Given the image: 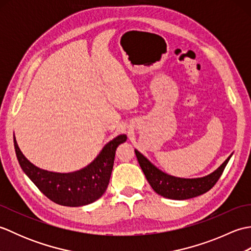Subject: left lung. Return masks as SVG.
Instances as JSON below:
<instances>
[{"mask_svg":"<svg viewBox=\"0 0 251 251\" xmlns=\"http://www.w3.org/2000/svg\"><path fill=\"white\" fill-rule=\"evenodd\" d=\"M135 153L142 172L152 189L158 195L166 197V199L179 201L192 199V197H196L209 191L221 177L223 170H225L226 164L232 156L231 154L222 163L221 166L210 175H207L201 178L185 179L174 177V176L163 173L162 170L154 166L146 156H143L139 151L135 150Z\"/></svg>","mask_w":251,"mask_h":251,"instance_id":"obj_1","label":"left lung"}]
</instances>
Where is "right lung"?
<instances>
[{
  "label": "right lung",
  "instance_id": "1",
  "mask_svg": "<svg viewBox=\"0 0 251 251\" xmlns=\"http://www.w3.org/2000/svg\"><path fill=\"white\" fill-rule=\"evenodd\" d=\"M127 139L120 135L106 143L94 161L76 172L52 173L34 166L20 151L14 136L16 156L21 169L39 190L56 204L79 207L92 204L103 195L113 169L116 148Z\"/></svg>",
  "mask_w": 251,
  "mask_h": 251
}]
</instances>
